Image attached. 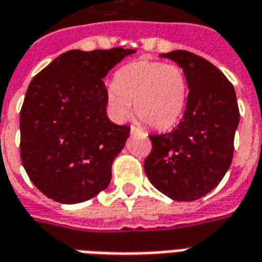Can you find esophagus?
Returning <instances> with one entry per match:
<instances>
[{
  "instance_id": "obj_1",
  "label": "esophagus",
  "mask_w": 262,
  "mask_h": 262,
  "mask_svg": "<svg viewBox=\"0 0 262 262\" xmlns=\"http://www.w3.org/2000/svg\"><path fill=\"white\" fill-rule=\"evenodd\" d=\"M130 133L133 135V133H143V132H142V129L136 127V126H130Z\"/></svg>"
}]
</instances>
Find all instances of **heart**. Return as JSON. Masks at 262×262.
Here are the masks:
<instances>
[{
	"label": "heart",
	"mask_w": 262,
	"mask_h": 262,
	"mask_svg": "<svg viewBox=\"0 0 262 262\" xmlns=\"http://www.w3.org/2000/svg\"><path fill=\"white\" fill-rule=\"evenodd\" d=\"M187 95V78L182 67L140 59L115 74L113 85L106 89V102L113 118H127L133 103L137 119L149 127L164 130L182 118Z\"/></svg>",
	"instance_id": "b5f03b06"
}]
</instances>
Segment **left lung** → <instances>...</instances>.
I'll list each match as a JSON object with an SVG mask.
<instances>
[{
    "label": "left lung",
    "instance_id": "obj_1",
    "mask_svg": "<svg viewBox=\"0 0 262 262\" xmlns=\"http://www.w3.org/2000/svg\"><path fill=\"white\" fill-rule=\"evenodd\" d=\"M163 56L183 68L187 105L173 130L149 136L151 151L144 171L163 194L193 201L210 193L231 164L238 105L233 83L207 59L182 49Z\"/></svg>",
    "mask_w": 262,
    "mask_h": 262
}]
</instances>
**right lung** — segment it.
<instances>
[{
    "instance_id": "right-lung-1",
    "label": "right lung",
    "mask_w": 262,
    "mask_h": 262,
    "mask_svg": "<svg viewBox=\"0 0 262 262\" xmlns=\"http://www.w3.org/2000/svg\"><path fill=\"white\" fill-rule=\"evenodd\" d=\"M133 52L72 49L31 80L19 113V151L31 182L49 199L75 204L109 186L130 126L106 116L103 78Z\"/></svg>"
}]
</instances>
